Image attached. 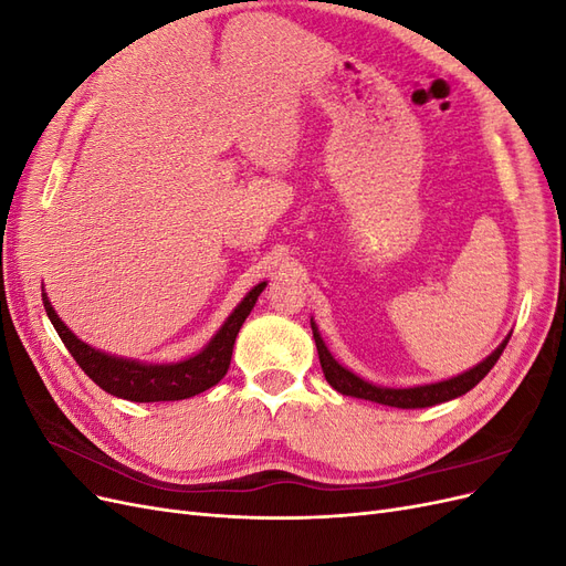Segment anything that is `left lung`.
Here are the masks:
<instances>
[{
	"mask_svg": "<svg viewBox=\"0 0 566 566\" xmlns=\"http://www.w3.org/2000/svg\"><path fill=\"white\" fill-rule=\"evenodd\" d=\"M312 331H314V339H316V349H318V358H321V368L325 380L333 389H337L339 394H345V397H354V399H366V401H375V403H382V406H394V408H427V406H437L443 401H451L455 397H462V394L470 391L474 385L482 382L486 378V373L495 366L499 361L507 339H503V345L495 349L486 361H482L479 366H474L472 370L458 375V378L451 380H443L437 385H424V387H410V389H387V387H375L366 380L358 378V375L349 373L347 368H342L335 358L331 356V352L325 349L323 339L316 331V325L312 323Z\"/></svg>",
	"mask_w": 566,
	"mask_h": 566,
	"instance_id": "obj_1",
	"label": "left lung"
}]
</instances>
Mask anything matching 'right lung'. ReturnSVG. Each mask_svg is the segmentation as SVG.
<instances>
[{"instance_id":"add662e5","label":"right lung","mask_w":566,"mask_h":566,"mask_svg":"<svg viewBox=\"0 0 566 566\" xmlns=\"http://www.w3.org/2000/svg\"><path fill=\"white\" fill-rule=\"evenodd\" d=\"M266 283L254 285L245 300L235 306L233 314L221 325V331L210 339V345L205 347L200 354L186 358L179 364H167V366H148L139 361H127V358L108 356L98 349H92L77 339L71 331L65 328V323L56 316L54 306L42 293V302L49 321L54 323L59 337L67 352L73 354L77 366L90 375V378L113 397L127 399V401H179L196 397V394L214 387L221 378H224L229 366H231V354H233V342L241 325L245 323L248 314L260 297Z\"/></svg>"}]
</instances>
